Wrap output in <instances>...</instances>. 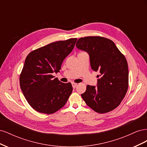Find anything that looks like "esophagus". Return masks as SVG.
I'll list each match as a JSON object with an SVG mask.
<instances>
[{"instance_id": "obj_1", "label": "esophagus", "mask_w": 147, "mask_h": 147, "mask_svg": "<svg viewBox=\"0 0 147 147\" xmlns=\"http://www.w3.org/2000/svg\"><path fill=\"white\" fill-rule=\"evenodd\" d=\"M72 86H73L74 88H76V86H77V83H72Z\"/></svg>"}]
</instances>
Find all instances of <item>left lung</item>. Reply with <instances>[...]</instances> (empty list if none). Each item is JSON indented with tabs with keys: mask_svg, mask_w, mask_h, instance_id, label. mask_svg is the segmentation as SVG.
Wrapping results in <instances>:
<instances>
[{
	"mask_svg": "<svg viewBox=\"0 0 147 147\" xmlns=\"http://www.w3.org/2000/svg\"><path fill=\"white\" fill-rule=\"evenodd\" d=\"M86 51L92 69L98 71L97 87L88 85L82 98L99 113L112 111L121 104L129 86L128 65L125 56L111 40L100 36L80 38L76 43Z\"/></svg>",
	"mask_w": 147,
	"mask_h": 147,
	"instance_id": "obj_1",
	"label": "left lung"
}]
</instances>
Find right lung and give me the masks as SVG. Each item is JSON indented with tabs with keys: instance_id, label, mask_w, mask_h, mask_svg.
<instances>
[{
	"instance_id": "add662e5",
	"label": "right lung",
	"mask_w": 147,
	"mask_h": 147,
	"mask_svg": "<svg viewBox=\"0 0 147 147\" xmlns=\"http://www.w3.org/2000/svg\"><path fill=\"white\" fill-rule=\"evenodd\" d=\"M77 38L53 42L29 53L20 76L21 91L37 112L54 113L65 105L72 92L70 83H64L52 75L58 72L65 57L74 48Z\"/></svg>"
}]
</instances>
